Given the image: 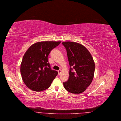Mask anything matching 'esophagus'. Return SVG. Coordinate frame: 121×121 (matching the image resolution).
<instances>
[{"instance_id":"1","label":"esophagus","mask_w":121,"mask_h":121,"mask_svg":"<svg viewBox=\"0 0 121 121\" xmlns=\"http://www.w3.org/2000/svg\"><path fill=\"white\" fill-rule=\"evenodd\" d=\"M61 72H62V70H61V69L59 70L58 71V74H60L61 73Z\"/></svg>"}]
</instances>
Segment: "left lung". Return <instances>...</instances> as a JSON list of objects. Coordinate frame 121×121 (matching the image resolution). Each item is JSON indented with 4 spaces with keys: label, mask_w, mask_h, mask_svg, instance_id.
I'll list each match as a JSON object with an SVG mask.
<instances>
[{
    "label": "left lung",
    "mask_w": 121,
    "mask_h": 121,
    "mask_svg": "<svg viewBox=\"0 0 121 121\" xmlns=\"http://www.w3.org/2000/svg\"><path fill=\"white\" fill-rule=\"evenodd\" d=\"M65 48L70 65L69 78L64 88L73 94L85 91L94 78L95 64L92 57L83 45L73 42L62 43Z\"/></svg>",
    "instance_id": "8db88e82"
}]
</instances>
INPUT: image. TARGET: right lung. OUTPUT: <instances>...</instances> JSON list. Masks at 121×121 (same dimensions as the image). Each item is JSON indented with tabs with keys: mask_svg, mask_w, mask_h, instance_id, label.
<instances>
[{
	"mask_svg": "<svg viewBox=\"0 0 121 121\" xmlns=\"http://www.w3.org/2000/svg\"><path fill=\"white\" fill-rule=\"evenodd\" d=\"M61 42L47 41L35 43L25 53L21 65V73L23 82L34 91H42L48 89L57 75L52 70L48 56L51 50Z\"/></svg>",
	"mask_w": 121,
	"mask_h": 121,
	"instance_id": "obj_1",
	"label": "right lung"
}]
</instances>
